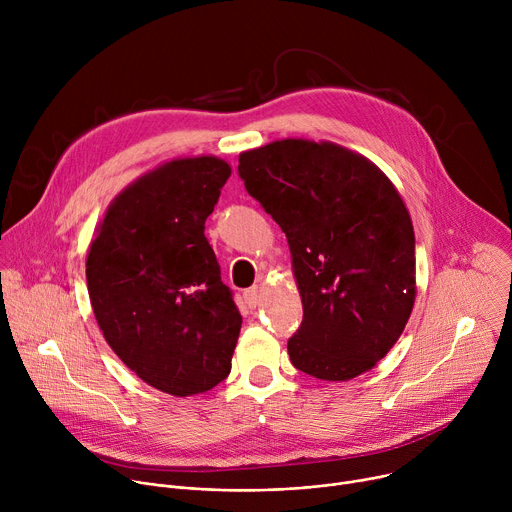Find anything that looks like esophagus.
Wrapping results in <instances>:
<instances>
[{
	"instance_id": "1",
	"label": "esophagus",
	"mask_w": 512,
	"mask_h": 512,
	"mask_svg": "<svg viewBox=\"0 0 512 512\" xmlns=\"http://www.w3.org/2000/svg\"><path fill=\"white\" fill-rule=\"evenodd\" d=\"M243 298H245V304H247L251 310H253V308H257V306H259V289H257V287H249V289H245Z\"/></svg>"
}]
</instances>
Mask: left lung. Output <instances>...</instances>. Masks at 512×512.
Returning <instances> with one entry per match:
<instances>
[{
	"instance_id": "left-lung-1",
	"label": "left lung",
	"mask_w": 512,
	"mask_h": 512,
	"mask_svg": "<svg viewBox=\"0 0 512 512\" xmlns=\"http://www.w3.org/2000/svg\"><path fill=\"white\" fill-rule=\"evenodd\" d=\"M239 176L289 243L304 306L291 364L322 381L373 369L415 302V235L395 186L367 158L306 139L241 154Z\"/></svg>"
}]
</instances>
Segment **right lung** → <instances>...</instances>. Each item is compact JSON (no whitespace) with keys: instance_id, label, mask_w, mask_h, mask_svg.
<instances>
[{"instance_id":"right-lung-1","label":"right lung","mask_w":512,"mask_h":512,"mask_svg":"<svg viewBox=\"0 0 512 512\" xmlns=\"http://www.w3.org/2000/svg\"><path fill=\"white\" fill-rule=\"evenodd\" d=\"M231 166L164 164L109 206L87 257L89 298L107 344L148 385L188 397L231 373L241 332L204 223Z\"/></svg>"}]
</instances>
